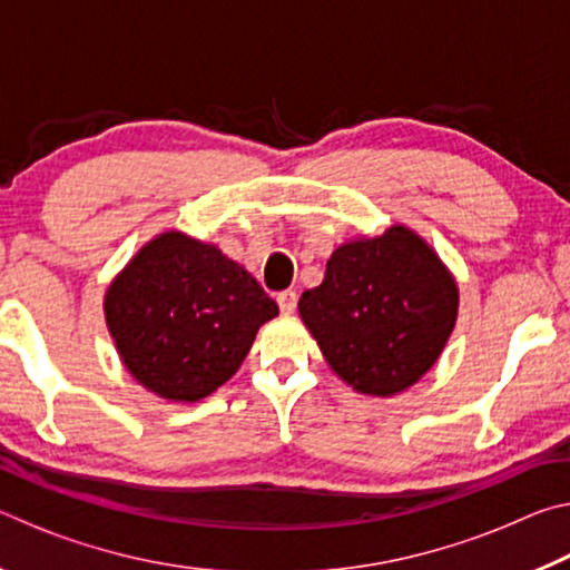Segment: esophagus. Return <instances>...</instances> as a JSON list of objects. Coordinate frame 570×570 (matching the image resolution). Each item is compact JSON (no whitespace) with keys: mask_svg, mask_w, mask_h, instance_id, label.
Masks as SVG:
<instances>
[{"mask_svg":"<svg viewBox=\"0 0 570 570\" xmlns=\"http://www.w3.org/2000/svg\"><path fill=\"white\" fill-rule=\"evenodd\" d=\"M296 292H282L276 296L278 308H282V314H294L296 312Z\"/></svg>","mask_w":570,"mask_h":570,"instance_id":"1","label":"esophagus"}]
</instances>
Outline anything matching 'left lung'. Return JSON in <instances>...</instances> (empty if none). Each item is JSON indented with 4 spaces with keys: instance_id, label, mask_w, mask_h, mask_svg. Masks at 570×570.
Returning <instances> with one entry per match:
<instances>
[{
    "instance_id": "left-lung-1",
    "label": "left lung",
    "mask_w": 570,
    "mask_h": 570,
    "mask_svg": "<svg viewBox=\"0 0 570 570\" xmlns=\"http://www.w3.org/2000/svg\"><path fill=\"white\" fill-rule=\"evenodd\" d=\"M458 306V282L438 250L394 224L336 246L324 282L298 298V316L344 384L394 397L435 366Z\"/></svg>"
}]
</instances>
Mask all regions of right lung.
I'll return each instance as SVG.
<instances>
[{
  "mask_svg": "<svg viewBox=\"0 0 570 570\" xmlns=\"http://www.w3.org/2000/svg\"><path fill=\"white\" fill-rule=\"evenodd\" d=\"M105 324L125 370L168 402H198L244 364L278 306L216 244L163 230L112 278Z\"/></svg>",
  "mask_w": 570,
  "mask_h": 570,
  "instance_id": "right-lung-1",
  "label": "right lung"
}]
</instances>
